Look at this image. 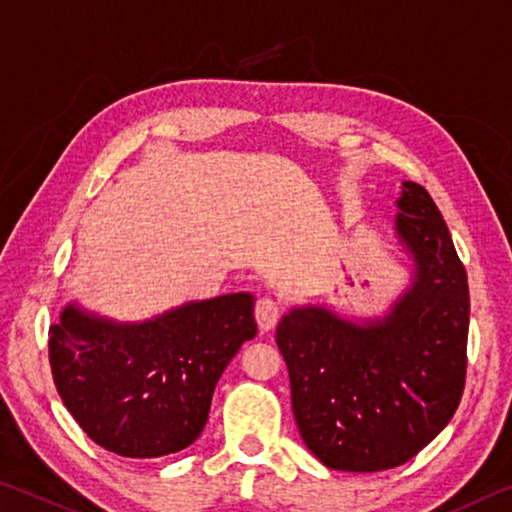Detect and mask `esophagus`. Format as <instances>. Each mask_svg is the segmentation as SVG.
Listing matches in <instances>:
<instances>
[{
	"label": "esophagus",
	"mask_w": 512,
	"mask_h": 512,
	"mask_svg": "<svg viewBox=\"0 0 512 512\" xmlns=\"http://www.w3.org/2000/svg\"><path fill=\"white\" fill-rule=\"evenodd\" d=\"M255 319H257L259 330L269 332L271 328H275V323L280 319V305L275 303L273 298H259L255 305Z\"/></svg>",
	"instance_id": "1"
}]
</instances>
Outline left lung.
Masks as SVG:
<instances>
[{"instance_id": "1", "label": "left lung", "mask_w": 512, "mask_h": 512, "mask_svg": "<svg viewBox=\"0 0 512 512\" xmlns=\"http://www.w3.org/2000/svg\"><path fill=\"white\" fill-rule=\"evenodd\" d=\"M396 212L410 282L383 316L355 321L300 305L275 330L300 437L339 472L415 458L449 424L465 387L467 271L424 186L403 182Z\"/></svg>"}]
</instances>
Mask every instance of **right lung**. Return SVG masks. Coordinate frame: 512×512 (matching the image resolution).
<instances>
[{
	"mask_svg": "<svg viewBox=\"0 0 512 512\" xmlns=\"http://www.w3.org/2000/svg\"><path fill=\"white\" fill-rule=\"evenodd\" d=\"M255 335L248 291L191 300L145 321L68 303L50 328L54 385L102 449L123 458L170 456L198 440L218 378Z\"/></svg>",
	"mask_w": 512,
	"mask_h": 512,
	"instance_id": "obj_1",
	"label": "right lung"
}]
</instances>
